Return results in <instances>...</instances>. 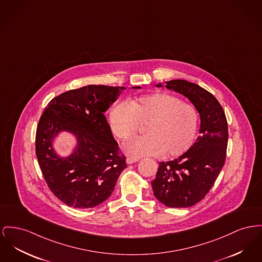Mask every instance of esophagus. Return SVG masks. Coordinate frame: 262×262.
<instances>
[{"mask_svg": "<svg viewBox=\"0 0 262 262\" xmlns=\"http://www.w3.org/2000/svg\"><path fill=\"white\" fill-rule=\"evenodd\" d=\"M139 160V158H132V157H127L125 161H126V163H127V164H133V163H135V162H138Z\"/></svg>", "mask_w": 262, "mask_h": 262, "instance_id": "obj_1", "label": "esophagus"}]
</instances>
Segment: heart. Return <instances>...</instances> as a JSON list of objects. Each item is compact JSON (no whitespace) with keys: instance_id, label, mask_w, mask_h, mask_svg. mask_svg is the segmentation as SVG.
Segmentation results:
<instances>
[{"instance_id":"obj_1","label":"heart","mask_w":262,"mask_h":262,"mask_svg":"<svg viewBox=\"0 0 262 262\" xmlns=\"http://www.w3.org/2000/svg\"><path fill=\"white\" fill-rule=\"evenodd\" d=\"M139 125H145V137L125 142L124 154L132 158L162 154L177 157L184 154L195 139L198 115L193 106L166 93L141 96L112 110L110 126L118 139H130Z\"/></svg>"}]
</instances>
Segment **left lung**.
Returning <instances> with one entry per match:
<instances>
[{"label": "left lung", "instance_id": "obj_1", "mask_svg": "<svg viewBox=\"0 0 262 262\" xmlns=\"http://www.w3.org/2000/svg\"><path fill=\"white\" fill-rule=\"evenodd\" d=\"M165 88L186 97L200 116V136L178 158L159 162L151 181L154 196L170 208L200 202L215 183L226 160L228 123L221 104L210 92L186 80L165 82ZM162 88V83L155 85Z\"/></svg>", "mask_w": 262, "mask_h": 262}]
</instances>
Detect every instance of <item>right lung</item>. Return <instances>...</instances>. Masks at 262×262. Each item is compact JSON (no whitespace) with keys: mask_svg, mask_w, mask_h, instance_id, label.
Segmentation results:
<instances>
[{"mask_svg":"<svg viewBox=\"0 0 262 262\" xmlns=\"http://www.w3.org/2000/svg\"><path fill=\"white\" fill-rule=\"evenodd\" d=\"M124 89L88 85L70 90L52 99L42 113L35 137L37 160L51 192L69 207L88 209L105 202L126 167L104 115ZM61 133L76 139L67 156L54 147Z\"/></svg>","mask_w":262,"mask_h":262,"instance_id":"right-lung-1","label":"right lung"}]
</instances>
